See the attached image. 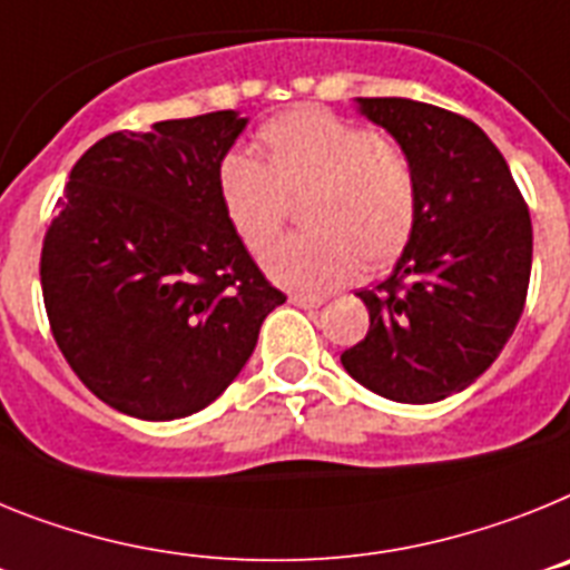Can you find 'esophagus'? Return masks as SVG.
<instances>
[{"instance_id":"1","label":"esophagus","mask_w":570,"mask_h":570,"mask_svg":"<svg viewBox=\"0 0 570 570\" xmlns=\"http://www.w3.org/2000/svg\"><path fill=\"white\" fill-rule=\"evenodd\" d=\"M289 304L301 306V309H318L324 304V298H318V295H304V292H292Z\"/></svg>"}]
</instances>
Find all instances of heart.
I'll return each instance as SVG.
<instances>
[{
  "instance_id": "1",
  "label": "heart",
  "mask_w": 570,
  "mask_h": 570,
  "mask_svg": "<svg viewBox=\"0 0 570 570\" xmlns=\"http://www.w3.org/2000/svg\"><path fill=\"white\" fill-rule=\"evenodd\" d=\"M266 163L229 151L217 171L220 200L249 249H264L289 215V197L309 191L301 220L309 232L264 252L275 284L326 292L358 272L393 264L419 220L415 168L399 142L326 108L304 106L257 131Z\"/></svg>"
}]
</instances>
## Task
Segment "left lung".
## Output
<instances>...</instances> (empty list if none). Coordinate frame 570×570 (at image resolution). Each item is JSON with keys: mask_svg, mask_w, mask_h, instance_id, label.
I'll list each match as a JSON object with an SVG mask.
<instances>
[{"mask_svg": "<svg viewBox=\"0 0 570 570\" xmlns=\"http://www.w3.org/2000/svg\"><path fill=\"white\" fill-rule=\"evenodd\" d=\"M355 106L413 163L419 220L390 278L355 292L370 330L341 364L390 402H442L491 367L517 330L531 215L499 148L468 117L404 97Z\"/></svg>", "mask_w": 570, "mask_h": 570, "instance_id": "8db88e82", "label": "left lung"}]
</instances>
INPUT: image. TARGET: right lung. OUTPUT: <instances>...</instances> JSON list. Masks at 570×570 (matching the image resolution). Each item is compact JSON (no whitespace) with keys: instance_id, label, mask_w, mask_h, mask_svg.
<instances>
[{"instance_id":"right-lung-1","label":"right lung","mask_w":570,"mask_h":570,"mask_svg":"<svg viewBox=\"0 0 570 570\" xmlns=\"http://www.w3.org/2000/svg\"><path fill=\"white\" fill-rule=\"evenodd\" d=\"M237 111L114 131L79 157L42 244L51 333L108 407L171 422L209 407L286 301L220 200Z\"/></svg>"}]
</instances>
